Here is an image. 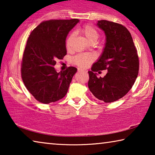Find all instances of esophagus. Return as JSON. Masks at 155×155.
<instances>
[{
	"mask_svg": "<svg viewBox=\"0 0 155 155\" xmlns=\"http://www.w3.org/2000/svg\"><path fill=\"white\" fill-rule=\"evenodd\" d=\"M78 72H81V71H83V70H81V69H78Z\"/></svg>",
	"mask_w": 155,
	"mask_h": 155,
	"instance_id": "34e87169",
	"label": "esophagus"
}]
</instances>
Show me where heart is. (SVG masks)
I'll return each mask as SVG.
<instances>
[{"instance_id": "obj_1", "label": "heart", "mask_w": 155, "mask_h": 155, "mask_svg": "<svg viewBox=\"0 0 155 155\" xmlns=\"http://www.w3.org/2000/svg\"><path fill=\"white\" fill-rule=\"evenodd\" d=\"M81 32H82L83 35L85 36L86 40L90 44H95L99 38V33L98 31L90 25L84 26L82 29H81ZM74 35L75 33H72L68 37L66 41H65V46H66L67 48H70L73 39L74 38ZM94 59H95V56H94V54L86 52V53H80L77 54L73 58V61L78 66H79L81 68H85L89 64H90L91 62H93Z\"/></svg>"}]
</instances>
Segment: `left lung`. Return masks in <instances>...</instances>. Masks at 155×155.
Returning <instances> with one entry per match:
<instances>
[{"label": "left lung", "instance_id": "left-lung-1", "mask_svg": "<svg viewBox=\"0 0 155 155\" xmlns=\"http://www.w3.org/2000/svg\"><path fill=\"white\" fill-rule=\"evenodd\" d=\"M98 27L106 37L103 52L89 71L88 87L100 101L112 103L122 98L132 88L137 77L139 58L132 37L122 25L98 20ZM107 70L104 78L96 71Z\"/></svg>", "mask_w": 155, "mask_h": 155}]
</instances>
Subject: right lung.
Wrapping results in <instances>:
<instances>
[{
	"label": "right lung",
	"mask_w": 155,
	"mask_h": 155,
	"mask_svg": "<svg viewBox=\"0 0 155 155\" xmlns=\"http://www.w3.org/2000/svg\"><path fill=\"white\" fill-rule=\"evenodd\" d=\"M78 22V19L44 21L28 37L22 58V78L28 91L41 103L64 98L77 71L69 67L57 72L54 66L57 59H61L67 54V35Z\"/></svg>",
	"instance_id": "right-lung-1"
}]
</instances>
